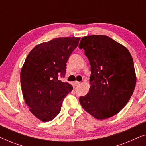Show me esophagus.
<instances>
[{"instance_id":"34e87169","label":"esophagus","mask_w":146,"mask_h":146,"mask_svg":"<svg viewBox=\"0 0 146 146\" xmlns=\"http://www.w3.org/2000/svg\"><path fill=\"white\" fill-rule=\"evenodd\" d=\"M80 84V82H78V81H75V82H74V84H75V86L79 85Z\"/></svg>"}]
</instances>
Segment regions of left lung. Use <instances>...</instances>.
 <instances>
[{"instance_id":"obj_1","label":"left lung","mask_w":146,"mask_h":146,"mask_svg":"<svg viewBox=\"0 0 146 146\" xmlns=\"http://www.w3.org/2000/svg\"><path fill=\"white\" fill-rule=\"evenodd\" d=\"M91 66L90 89L79 98L82 108L97 119L123 110L133 94L136 76L131 54L125 46L106 35L84 36L79 44Z\"/></svg>"}]
</instances>
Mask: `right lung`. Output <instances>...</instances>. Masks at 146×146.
I'll return each instance as SVG.
<instances>
[{
	"label": "right lung",
	"instance_id": "1",
	"mask_svg": "<svg viewBox=\"0 0 146 146\" xmlns=\"http://www.w3.org/2000/svg\"><path fill=\"white\" fill-rule=\"evenodd\" d=\"M80 37H60L35 46L21 69V90L31 113L42 122L59 114L64 98L73 90L64 77L66 63L77 47Z\"/></svg>",
	"mask_w": 146,
	"mask_h": 146
}]
</instances>
